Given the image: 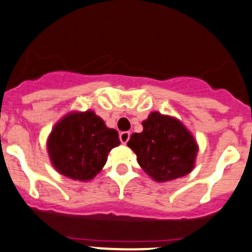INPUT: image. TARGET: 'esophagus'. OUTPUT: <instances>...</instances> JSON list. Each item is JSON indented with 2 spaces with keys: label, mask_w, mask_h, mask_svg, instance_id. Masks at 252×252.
Segmentation results:
<instances>
[{
  "label": "esophagus",
  "mask_w": 252,
  "mask_h": 252,
  "mask_svg": "<svg viewBox=\"0 0 252 252\" xmlns=\"http://www.w3.org/2000/svg\"><path fill=\"white\" fill-rule=\"evenodd\" d=\"M129 136H131V133H129V132H121L120 133L121 143H123V144H126V143L128 142Z\"/></svg>",
  "instance_id": "esophagus-1"
}]
</instances>
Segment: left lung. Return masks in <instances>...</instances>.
Listing matches in <instances>:
<instances>
[{
	"label": "left lung",
	"instance_id": "8db88e82",
	"mask_svg": "<svg viewBox=\"0 0 252 252\" xmlns=\"http://www.w3.org/2000/svg\"><path fill=\"white\" fill-rule=\"evenodd\" d=\"M142 125L143 131L132 134L127 145L151 179L167 183L192 172L198 144L179 119L151 112Z\"/></svg>",
	"mask_w": 252,
	"mask_h": 252
}]
</instances>
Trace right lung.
Instances as JSON below:
<instances>
[{
    "mask_svg": "<svg viewBox=\"0 0 252 252\" xmlns=\"http://www.w3.org/2000/svg\"><path fill=\"white\" fill-rule=\"evenodd\" d=\"M120 145L118 131L105 126L94 110L69 112L51 129L47 150L53 167L73 180L94 179L108 154Z\"/></svg>",
    "mask_w": 252,
    "mask_h": 252,
    "instance_id": "1",
    "label": "right lung"
}]
</instances>
